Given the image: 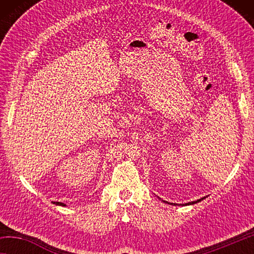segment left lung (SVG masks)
Listing matches in <instances>:
<instances>
[{
  "mask_svg": "<svg viewBox=\"0 0 254 254\" xmlns=\"http://www.w3.org/2000/svg\"><path fill=\"white\" fill-rule=\"evenodd\" d=\"M200 200H203V198H200V199H198V200H195V201H190V203H187L186 205H190V204H195V203H198V201H200ZM173 204V203H171Z\"/></svg>",
  "mask_w": 254,
  "mask_h": 254,
  "instance_id": "obj_1",
  "label": "left lung"
}]
</instances>
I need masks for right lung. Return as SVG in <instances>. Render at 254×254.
Returning <instances> with one entry per match:
<instances>
[{
	"label": "right lung",
	"instance_id": "right-lung-1",
	"mask_svg": "<svg viewBox=\"0 0 254 254\" xmlns=\"http://www.w3.org/2000/svg\"><path fill=\"white\" fill-rule=\"evenodd\" d=\"M56 205H59V206H65V204L64 203H60V201H55Z\"/></svg>",
	"mask_w": 254,
	"mask_h": 254
}]
</instances>
